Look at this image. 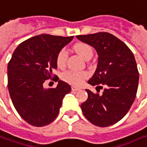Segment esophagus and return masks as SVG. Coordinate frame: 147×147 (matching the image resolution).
<instances>
[{
  "instance_id": "esophagus-1",
  "label": "esophagus",
  "mask_w": 147,
  "mask_h": 147,
  "mask_svg": "<svg viewBox=\"0 0 147 147\" xmlns=\"http://www.w3.org/2000/svg\"><path fill=\"white\" fill-rule=\"evenodd\" d=\"M71 90L76 92V91H78V90H80V88L79 87H76V86H71Z\"/></svg>"
}]
</instances>
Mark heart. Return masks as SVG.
I'll return each instance as SVG.
<instances>
[{
	"label": "heart",
	"mask_w": 147,
	"mask_h": 147,
	"mask_svg": "<svg viewBox=\"0 0 147 147\" xmlns=\"http://www.w3.org/2000/svg\"><path fill=\"white\" fill-rule=\"evenodd\" d=\"M74 50L83 57L85 60H90L93 56V48L91 46L86 42H78L74 45ZM67 51L65 48L61 49L56 57V64L58 68H64L67 65ZM88 73L86 71H67L61 75L62 80L66 82L75 85L80 86L83 81L88 77Z\"/></svg>",
	"instance_id": "1"
}]
</instances>
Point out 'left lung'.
I'll return each mask as SVG.
<instances>
[{
    "mask_svg": "<svg viewBox=\"0 0 147 147\" xmlns=\"http://www.w3.org/2000/svg\"><path fill=\"white\" fill-rule=\"evenodd\" d=\"M83 42L92 46L98 53V65L88 80L102 89V94L86 90L88 99L80 105L92 124L105 127L120 121L129 111L137 95L139 73L134 55L123 42L109 33L99 32L77 35Z\"/></svg>",
    "mask_w": 147,
    "mask_h": 147,
    "instance_id": "1",
    "label": "left lung"
}]
</instances>
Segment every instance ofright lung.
Masks as SVG:
<instances>
[{"label": "right lung", "instance_id": "obj_1", "mask_svg": "<svg viewBox=\"0 0 147 147\" xmlns=\"http://www.w3.org/2000/svg\"><path fill=\"white\" fill-rule=\"evenodd\" d=\"M72 38L34 36L22 42L12 54L7 67L10 96L16 111L32 126L51 123L59 113L64 96L71 92V86L62 80L56 88L45 89L43 84L48 79L59 80L53 74L57 67L56 57Z\"/></svg>", "mask_w": 147, "mask_h": 147}]
</instances>
